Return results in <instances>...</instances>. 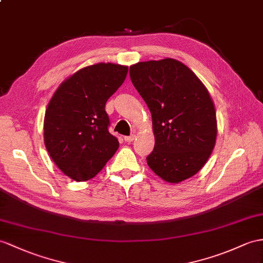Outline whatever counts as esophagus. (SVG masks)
Wrapping results in <instances>:
<instances>
[{
	"mask_svg": "<svg viewBox=\"0 0 263 263\" xmlns=\"http://www.w3.org/2000/svg\"><path fill=\"white\" fill-rule=\"evenodd\" d=\"M135 135H130V136H126L124 139H125V142L126 143H132V142H134V139H135Z\"/></svg>",
	"mask_w": 263,
	"mask_h": 263,
	"instance_id": "obj_1",
	"label": "esophagus"
}]
</instances>
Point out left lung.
Segmentation results:
<instances>
[{"label":"left lung","mask_w":263,"mask_h":263,"mask_svg":"<svg viewBox=\"0 0 263 263\" xmlns=\"http://www.w3.org/2000/svg\"><path fill=\"white\" fill-rule=\"evenodd\" d=\"M129 74L152 114L155 146L147 165L167 183L194 176L208 162L217 136L216 111L206 87L172 58L137 62Z\"/></svg>","instance_id":"left-lung-1"}]
</instances>
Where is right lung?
Returning <instances> with one entry per match:
<instances>
[{"instance_id":"right-lung-1","label":"right lung","mask_w":263,"mask_h":263,"mask_svg":"<svg viewBox=\"0 0 263 263\" xmlns=\"http://www.w3.org/2000/svg\"><path fill=\"white\" fill-rule=\"evenodd\" d=\"M127 66L99 62L60 83L44 115V145L59 170L77 182L104 168L119 147L108 132V98L123 85Z\"/></svg>"}]
</instances>
